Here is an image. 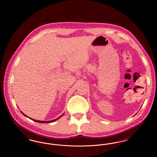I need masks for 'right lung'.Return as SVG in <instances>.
<instances>
[{"mask_svg":"<svg viewBox=\"0 0 157 157\" xmlns=\"http://www.w3.org/2000/svg\"><path fill=\"white\" fill-rule=\"evenodd\" d=\"M21 113H22L23 115H24V116H25L26 117H28V118H29L30 120H32V121H35V122H39V123H51V122H54V121H56L57 120H58V119H59L64 114V113L62 115H60L59 117H58V118H56V119H55V120H52V121H37V120H34V119H32V118H29V117H28L27 115H26L25 114H24L23 113L22 111H21Z\"/></svg>","mask_w":157,"mask_h":157,"instance_id":"1","label":"right lung"}]
</instances>
